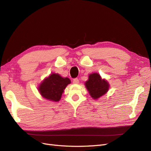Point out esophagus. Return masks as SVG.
<instances>
[{
	"label": "esophagus",
	"mask_w": 151,
	"mask_h": 151,
	"mask_svg": "<svg viewBox=\"0 0 151 151\" xmlns=\"http://www.w3.org/2000/svg\"><path fill=\"white\" fill-rule=\"evenodd\" d=\"M79 83V81L77 78H75L73 79V83L74 84H78Z\"/></svg>",
	"instance_id": "obj_1"
}]
</instances>
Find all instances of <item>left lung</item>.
<instances>
[{"instance_id": "obj_1", "label": "left lung", "mask_w": 151, "mask_h": 151, "mask_svg": "<svg viewBox=\"0 0 151 151\" xmlns=\"http://www.w3.org/2000/svg\"><path fill=\"white\" fill-rule=\"evenodd\" d=\"M85 85L91 97L95 99L104 95L109 88L108 82L101 79L100 76L96 73L89 75V79L86 82Z\"/></svg>"}]
</instances>
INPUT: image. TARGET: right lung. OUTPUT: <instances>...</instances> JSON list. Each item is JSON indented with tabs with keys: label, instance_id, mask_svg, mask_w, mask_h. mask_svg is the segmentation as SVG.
<instances>
[{
	"label": "right lung",
	"instance_id": "1",
	"mask_svg": "<svg viewBox=\"0 0 151 151\" xmlns=\"http://www.w3.org/2000/svg\"><path fill=\"white\" fill-rule=\"evenodd\" d=\"M70 83L69 79L63 78L60 75L52 74L45 79L39 87L42 96L52 101H58L66 86Z\"/></svg>",
	"mask_w": 151,
	"mask_h": 151
}]
</instances>
